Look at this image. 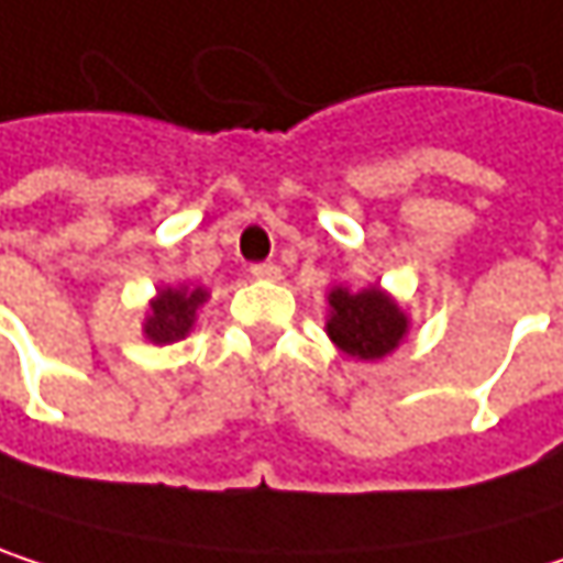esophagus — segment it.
I'll list each match as a JSON object with an SVG mask.
<instances>
[{"label":"esophagus","mask_w":563,"mask_h":563,"mask_svg":"<svg viewBox=\"0 0 563 563\" xmlns=\"http://www.w3.org/2000/svg\"><path fill=\"white\" fill-rule=\"evenodd\" d=\"M251 277H254V280H280L283 274L277 264H254V267H251Z\"/></svg>","instance_id":"obj_1"}]
</instances>
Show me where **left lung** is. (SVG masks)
I'll return each instance as SVG.
<instances>
[{
  "instance_id": "8db88e82",
  "label": "left lung",
  "mask_w": 563,
  "mask_h": 563,
  "mask_svg": "<svg viewBox=\"0 0 563 563\" xmlns=\"http://www.w3.org/2000/svg\"><path fill=\"white\" fill-rule=\"evenodd\" d=\"M325 335L339 352L358 362H378L410 335V316L382 286L349 289L332 286L325 292Z\"/></svg>"
}]
</instances>
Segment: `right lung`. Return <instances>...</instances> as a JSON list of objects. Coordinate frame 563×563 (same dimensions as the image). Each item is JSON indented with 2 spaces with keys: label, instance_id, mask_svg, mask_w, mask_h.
Returning <instances> with one entry per match:
<instances>
[{
  "label": "right lung",
  "instance_id": "obj_1",
  "mask_svg": "<svg viewBox=\"0 0 563 563\" xmlns=\"http://www.w3.org/2000/svg\"><path fill=\"white\" fill-rule=\"evenodd\" d=\"M208 289L205 286H159L156 296L146 306V319H143V335L153 345H172L178 339H185L195 322H198V309L208 302Z\"/></svg>",
  "mask_w": 563,
  "mask_h": 563
}]
</instances>
